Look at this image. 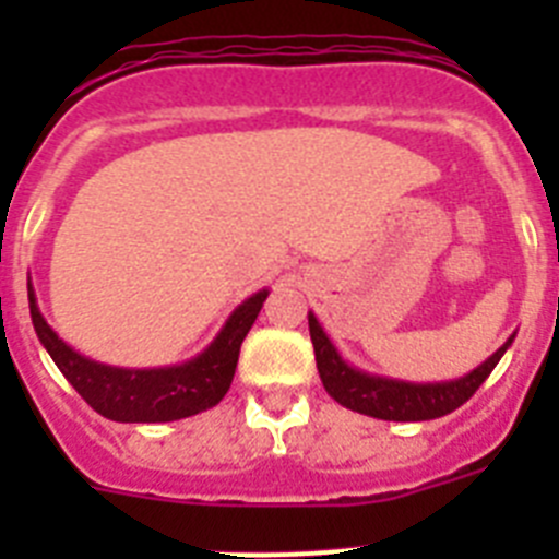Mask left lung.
<instances>
[{"instance_id": "1", "label": "left lung", "mask_w": 559, "mask_h": 559, "mask_svg": "<svg viewBox=\"0 0 559 559\" xmlns=\"http://www.w3.org/2000/svg\"><path fill=\"white\" fill-rule=\"evenodd\" d=\"M308 324L316 367H319V378H322L330 397L341 406H347L349 412L378 419H394V423H419V419H437L456 412L462 403H467L476 394L484 380L490 378L501 355L507 353V347L515 338V335H510L503 347H498L481 367H476L464 378L442 380V383H408V380L380 378V374H369L364 369L349 367L347 360L338 355V349L333 347V341L328 338V333H324L313 313H308Z\"/></svg>"}]
</instances>
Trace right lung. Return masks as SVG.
<instances>
[{"label":"right lung","mask_w":559,"mask_h":559,"mask_svg":"<svg viewBox=\"0 0 559 559\" xmlns=\"http://www.w3.org/2000/svg\"><path fill=\"white\" fill-rule=\"evenodd\" d=\"M27 296L29 319H33L38 341L47 347L49 358L56 360L63 378L75 386V392L88 406L114 423H170V419H185L206 412L224 400L231 386V378H235L240 344L263 308L269 290H257L243 305H237L235 313L226 319L224 330L215 335V341L204 353L179 367L162 369L106 367V364H97V360L75 353L44 322L36 305V290L29 283Z\"/></svg>","instance_id":"obj_1"}]
</instances>
